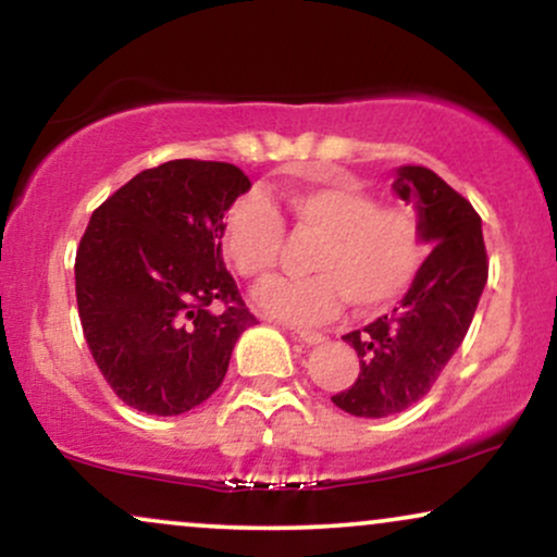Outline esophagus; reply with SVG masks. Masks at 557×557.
<instances>
[{"label":"esophagus","mask_w":557,"mask_h":557,"mask_svg":"<svg viewBox=\"0 0 557 557\" xmlns=\"http://www.w3.org/2000/svg\"><path fill=\"white\" fill-rule=\"evenodd\" d=\"M293 337H298V341H304L306 345H319V343H324L322 332H314V330H293Z\"/></svg>","instance_id":"esophagus-1"}]
</instances>
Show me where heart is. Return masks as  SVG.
<instances>
[{"instance_id":"heart-1","label":"heart","mask_w":557,"mask_h":557,"mask_svg":"<svg viewBox=\"0 0 557 557\" xmlns=\"http://www.w3.org/2000/svg\"><path fill=\"white\" fill-rule=\"evenodd\" d=\"M285 207L293 233L319 243L306 261L314 274L259 287V306L272 317L324 322L343 300L361 317L380 314L406 298L424 270V222L406 203H380L363 185L335 177L290 190ZM222 248L246 280H264L280 264L285 222L270 196L248 190L230 203Z\"/></svg>"}]
</instances>
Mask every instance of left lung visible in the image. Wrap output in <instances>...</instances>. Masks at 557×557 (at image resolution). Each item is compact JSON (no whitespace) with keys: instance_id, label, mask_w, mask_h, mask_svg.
Wrapping results in <instances>:
<instances>
[{"instance_id":"obj_1","label":"left lung","mask_w":557,"mask_h":557,"mask_svg":"<svg viewBox=\"0 0 557 557\" xmlns=\"http://www.w3.org/2000/svg\"><path fill=\"white\" fill-rule=\"evenodd\" d=\"M393 188L419 209L434 248L393 314L343 337L359 354L361 372L332 403L363 419L393 417L430 393L471 327L490 270L482 216L443 177L406 164Z\"/></svg>"}]
</instances>
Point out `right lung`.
I'll return each mask as SVG.
<instances>
[{"label":"right lung","mask_w":557,"mask_h":557,"mask_svg":"<svg viewBox=\"0 0 557 557\" xmlns=\"http://www.w3.org/2000/svg\"><path fill=\"white\" fill-rule=\"evenodd\" d=\"M248 188L235 164L172 159L91 214L75 253L78 314L96 367L131 408L201 406L257 324L222 261V220Z\"/></svg>","instance_id":"1"}]
</instances>
